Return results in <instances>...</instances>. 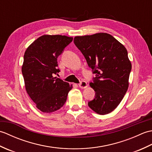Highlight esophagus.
I'll return each mask as SVG.
<instances>
[{
  "instance_id": "obj_1",
  "label": "esophagus",
  "mask_w": 152,
  "mask_h": 152,
  "mask_svg": "<svg viewBox=\"0 0 152 152\" xmlns=\"http://www.w3.org/2000/svg\"><path fill=\"white\" fill-rule=\"evenodd\" d=\"M78 86L80 88L82 89H85L86 88H88V83H87V82L85 81H82L79 83Z\"/></svg>"
}]
</instances>
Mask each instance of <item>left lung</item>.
I'll return each mask as SVG.
<instances>
[{
	"instance_id": "8db88e82",
	"label": "left lung",
	"mask_w": 152,
	"mask_h": 152,
	"mask_svg": "<svg viewBox=\"0 0 152 152\" xmlns=\"http://www.w3.org/2000/svg\"><path fill=\"white\" fill-rule=\"evenodd\" d=\"M74 42L96 74L93 82L89 83L95 97L88 106L96 114H108L117 108L129 88L131 63L127 51L105 33L75 37Z\"/></svg>"
}]
</instances>
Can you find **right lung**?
<instances>
[{"instance_id": "right-lung-1", "label": "right lung", "mask_w": 152, "mask_h": 152, "mask_svg": "<svg viewBox=\"0 0 152 152\" xmlns=\"http://www.w3.org/2000/svg\"><path fill=\"white\" fill-rule=\"evenodd\" d=\"M72 40L64 35L45 34L25 51L21 67L25 89L41 112L51 113L60 109L72 88V85L53 77L60 72L57 57Z\"/></svg>"}]
</instances>
